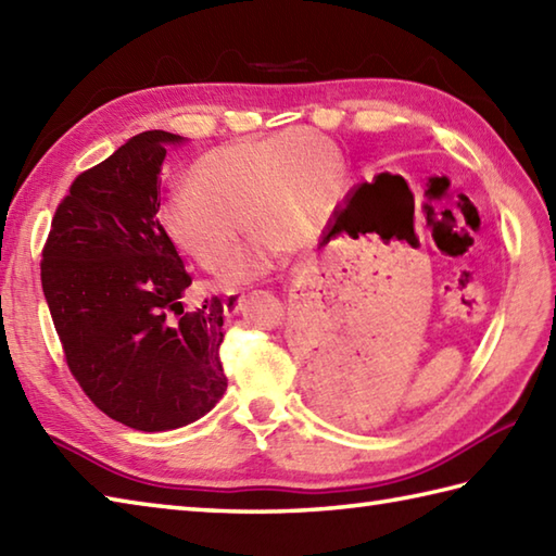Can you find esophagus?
I'll use <instances>...</instances> for the list:
<instances>
[{
    "label": "esophagus",
    "mask_w": 556,
    "mask_h": 556,
    "mask_svg": "<svg viewBox=\"0 0 556 556\" xmlns=\"http://www.w3.org/2000/svg\"><path fill=\"white\" fill-rule=\"evenodd\" d=\"M243 301H245L243 293H238V291H228L226 296H224V313H226V315H236L238 311L243 308Z\"/></svg>",
    "instance_id": "1"
}]
</instances>
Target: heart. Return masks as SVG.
<instances>
[{
  "mask_svg": "<svg viewBox=\"0 0 556 556\" xmlns=\"http://www.w3.org/2000/svg\"><path fill=\"white\" fill-rule=\"evenodd\" d=\"M342 182V156L313 129L238 139L210 149L190 166V185L170 190L159 222L182 253L219 269L248 226L257 236L224 269V285L263 277L289 238L320 222Z\"/></svg>",
  "mask_w": 556,
  "mask_h": 556,
  "instance_id": "heart-1",
  "label": "heart"
}]
</instances>
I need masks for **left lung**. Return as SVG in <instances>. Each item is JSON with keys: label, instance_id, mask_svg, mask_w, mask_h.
<instances>
[{"label": "left lung", "instance_id": "left-lung-1", "mask_svg": "<svg viewBox=\"0 0 556 556\" xmlns=\"http://www.w3.org/2000/svg\"><path fill=\"white\" fill-rule=\"evenodd\" d=\"M346 224H350V212H344L342 216H337L334 226L330 228V233L325 238L334 236L337 231H342V228H346ZM313 397L318 405H330V402H334V386H332V378L330 374L325 371V368H318L313 376Z\"/></svg>", "mask_w": 556, "mask_h": 556}]
</instances>
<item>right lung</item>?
<instances>
[{"instance_id":"obj_1","label":"right lung","mask_w":556,"mask_h":556,"mask_svg":"<svg viewBox=\"0 0 556 556\" xmlns=\"http://www.w3.org/2000/svg\"><path fill=\"white\" fill-rule=\"evenodd\" d=\"M149 129L84 170L52 216L42 293L76 383L111 419L168 431L204 417L226 393L219 296L185 311V271L159 222L166 144Z\"/></svg>"}]
</instances>
